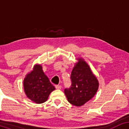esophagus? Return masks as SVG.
Returning <instances> with one entry per match:
<instances>
[{
	"mask_svg": "<svg viewBox=\"0 0 129 129\" xmlns=\"http://www.w3.org/2000/svg\"><path fill=\"white\" fill-rule=\"evenodd\" d=\"M55 87L56 89H61V86L60 85H56Z\"/></svg>",
	"mask_w": 129,
	"mask_h": 129,
	"instance_id": "1",
	"label": "esophagus"
}]
</instances>
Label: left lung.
I'll list each match as a JSON object with an SVG mask.
<instances>
[{
    "instance_id": "8db88e82",
    "label": "left lung",
    "mask_w": 129,
    "mask_h": 129,
    "mask_svg": "<svg viewBox=\"0 0 129 129\" xmlns=\"http://www.w3.org/2000/svg\"><path fill=\"white\" fill-rule=\"evenodd\" d=\"M72 70L71 86L64 89L68 102L80 106L90 100L96 94L99 87L98 79L91 72L89 65L82 59Z\"/></svg>"
}]
</instances>
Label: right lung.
Masks as SVG:
<instances>
[{"instance_id":"add662e5","label":"right lung","mask_w":129,"mask_h":129,"mask_svg":"<svg viewBox=\"0 0 129 129\" xmlns=\"http://www.w3.org/2000/svg\"><path fill=\"white\" fill-rule=\"evenodd\" d=\"M23 86L27 98L38 104L46 101L50 93L55 89L40 65H36L33 71L27 75Z\"/></svg>"}]
</instances>
